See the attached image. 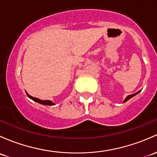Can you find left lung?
Returning a JSON list of instances; mask_svg holds the SVG:
<instances>
[{
  "instance_id": "8db88e82",
  "label": "left lung",
  "mask_w": 157,
  "mask_h": 157,
  "mask_svg": "<svg viewBox=\"0 0 157 157\" xmlns=\"http://www.w3.org/2000/svg\"><path fill=\"white\" fill-rule=\"evenodd\" d=\"M140 91H141V90H140ZM140 91L137 92H136V93H134V94H132V95H128V96H127V97H126V98H125V100H124V101H123V103H124V102H126V101H128V99H130V98H132V97H133V96H135V95H137V94H138V93H139V92H140Z\"/></svg>"
}]
</instances>
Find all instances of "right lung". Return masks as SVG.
Returning <instances> with one entry per match:
<instances>
[{
	"instance_id": "obj_1",
	"label": "right lung",
	"mask_w": 157,
	"mask_h": 157,
	"mask_svg": "<svg viewBox=\"0 0 157 157\" xmlns=\"http://www.w3.org/2000/svg\"><path fill=\"white\" fill-rule=\"evenodd\" d=\"M26 94H27L28 97H29V98H31V99H32L34 101H36L37 102V103L39 104H41V105H54L55 104L53 103V102L52 101H49V100H41V99H39V98H34V97H32L30 95H29V93H28L27 92H26Z\"/></svg>"
}]
</instances>
